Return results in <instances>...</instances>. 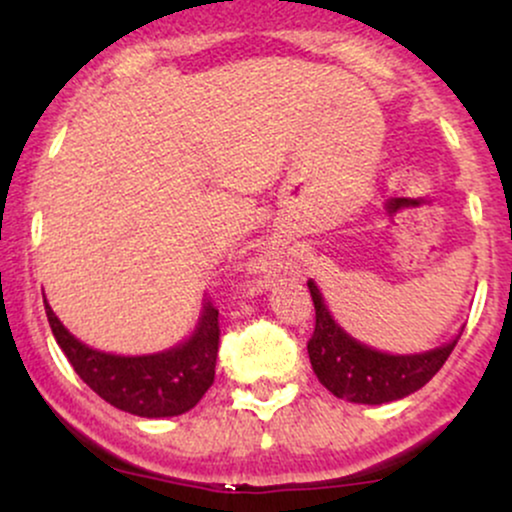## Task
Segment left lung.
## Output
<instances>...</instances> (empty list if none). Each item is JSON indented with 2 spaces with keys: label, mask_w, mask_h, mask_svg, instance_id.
I'll list each match as a JSON object with an SVG mask.
<instances>
[{
  "label": "left lung",
  "mask_w": 512,
  "mask_h": 512,
  "mask_svg": "<svg viewBox=\"0 0 512 512\" xmlns=\"http://www.w3.org/2000/svg\"><path fill=\"white\" fill-rule=\"evenodd\" d=\"M315 303V332L308 342L310 366L334 397L354 404H387L421 390L443 368L462 330L450 342L421 354H387L358 342L334 320L330 305L313 279L308 281Z\"/></svg>",
  "instance_id": "left-lung-1"
}]
</instances>
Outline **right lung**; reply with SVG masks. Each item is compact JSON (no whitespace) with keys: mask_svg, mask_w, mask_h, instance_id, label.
Returning <instances> with one entry per match:
<instances>
[{"mask_svg":"<svg viewBox=\"0 0 512 512\" xmlns=\"http://www.w3.org/2000/svg\"><path fill=\"white\" fill-rule=\"evenodd\" d=\"M43 303L52 334L76 375L115 409L144 419L180 416L195 407L214 383L219 354V310L207 301L202 303L190 337L170 349L139 356L93 349L62 325L45 293Z\"/></svg>","mask_w":512,"mask_h":512,"instance_id":"right-lung-1","label":"right lung"}]
</instances>
